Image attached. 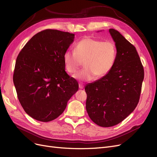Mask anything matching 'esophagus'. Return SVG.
<instances>
[{"instance_id": "34e87169", "label": "esophagus", "mask_w": 157, "mask_h": 157, "mask_svg": "<svg viewBox=\"0 0 157 157\" xmlns=\"http://www.w3.org/2000/svg\"><path fill=\"white\" fill-rule=\"evenodd\" d=\"M78 86H79L80 89H83L84 88V85L82 84H79Z\"/></svg>"}]
</instances>
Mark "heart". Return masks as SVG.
Returning a JSON list of instances; mask_svg holds the SVG:
<instances>
[{"label":"heart","instance_id":"b5f03b06","mask_svg":"<svg viewBox=\"0 0 157 157\" xmlns=\"http://www.w3.org/2000/svg\"><path fill=\"white\" fill-rule=\"evenodd\" d=\"M116 57V47L112 42L87 37L76 44L75 51H66L63 58L66 70L71 74L77 71L84 61V67L74 78L80 81H90L95 77L101 78L110 72Z\"/></svg>","mask_w":157,"mask_h":157}]
</instances>
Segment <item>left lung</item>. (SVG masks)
I'll use <instances>...</instances> for the list:
<instances>
[{
  "label": "left lung",
  "mask_w": 157,
  "mask_h": 157,
  "mask_svg": "<svg viewBox=\"0 0 157 157\" xmlns=\"http://www.w3.org/2000/svg\"><path fill=\"white\" fill-rule=\"evenodd\" d=\"M117 57L105 77L87 84L86 109L91 120L99 126L118 124L134 111L139 102L144 70L135 47L118 31L109 29Z\"/></svg>",
  "instance_id": "obj_1"
}]
</instances>
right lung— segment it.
<instances>
[{"instance_id":"obj_1","label":"right lung","mask_w":157,"mask_h":157,"mask_svg":"<svg viewBox=\"0 0 157 157\" xmlns=\"http://www.w3.org/2000/svg\"><path fill=\"white\" fill-rule=\"evenodd\" d=\"M75 34L46 29L33 36L16 59L13 81L25 113L49 122L64 111L78 84L65 72L63 54Z\"/></svg>"}]
</instances>
